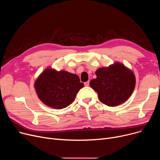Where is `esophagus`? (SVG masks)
<instances>
[{
  "label": "esophagus",
  "mask_w": 160,
  "mask_h": 160,
  "mask_svg": "<svg viewBox=\"0 0 160 160\" xmlns=\"http://www.w3.org/2000/svg\"><path fill=\"white\" fill-rule=\"evenodd\" d=\"M89 85V81H88V82L84 83V86H88Z\"/></svg>",
  "instance_id": "34e87169"
}]
</instances>
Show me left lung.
<instances>
[{
  "label": "left lung",
  "mask_w": 160,
  "mask_h": 160,
  "mask_svg": "<svg viewBox=\"0 0 160 160\" xmlns=\"http://www.w3.org/2000/svg\"><path fill=\"white\" fill-rule=\"evenodd\" d=\"M97 78L89 85L98 94L100 102L108 106H119L127 100L136 86L134 73L119 62L107 67H101L96 72Z\"/></svg>",
  "instance_id": "1"
}]
</instances>
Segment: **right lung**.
Segmentation results:
<instances>
[{
  "mask_svg": "<svg viewBox=\"0 0 160 160\" xmlns=\"http://www.w3.org/2000/svg\"><path fill=\"white\" fill-rule=\"evenodd\" d=\"M83 87L78 76L64 70L45 69L37 78L34 88L38 98L45 105L63 109L73 102L77 93Z\"/></svg>",
  "mask_w": 160,
  "mask_h": 160,
  "instance_id": "right-lung-1",
  "label": "right lung"
}]
</instances>
